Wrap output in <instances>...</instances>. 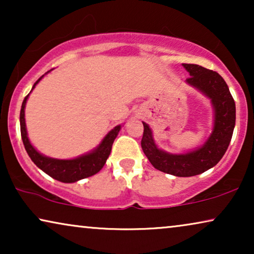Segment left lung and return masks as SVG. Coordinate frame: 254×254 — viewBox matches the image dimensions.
I'll use <instances>...</instances> for the list:
<instances>
[{
	"instance_id": "1",
	"label": "left lung",
	"mask_w": 254,
	"mask_h": 254,
	"mask_svg": "<svg viewBox=\"0 0 254 254\" xmlns=\"http://www.w3.org/2000/svg\"><path fill=\"white\" fill-rule=\"evenodd\" d=\"M190 77L186 82L209 97L215 111L214 130L206 143L196 150L172 155L159 150L151 129L143 123L142 150L155 169L177 177H192L213 168L221 161L230 144L236 123V105L227 83L216 71L199 64H183Z\"/></svg>"
}]
</instances>
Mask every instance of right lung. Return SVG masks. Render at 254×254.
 Returning <instances> with one entry per match:
<instances>
[{
    "label": "right lung",
    "instance_id": "right-lung-1",
    "mask_svg": "<svg viewBox=\"0 0 254 254\" xmlns=\"http://www.w3.org/2000/svg\"><path fill=\"white\" fill-rule=\"evenodd\" d=\"M43 77L44 75L34 83L32 89H34L37 83ZM27 97H29V95L24 98L22 109H20V134H22V140L27 155L30 156V158L32 159L34 164L43 170L45 173H47L48 176H51L52 178L62 183H75L79 179L88 178V177H91L96 175L97 172H99L103 169V166L105 165L106 159L109 158L111 149H112V144L114 140H116L118 133H119L121 126L114 127L106 135L102 143L99 144V147L96 150L90 152V154L83 155L81 157H77L75 159H54L46 157V156L39 154L32 147V144L29 141V137H27L25 118H24V116H25L24 114V109H25Z\"/></svg>",
    "mask_w": 254,
    "mask_h": 254
}]
</instances>
